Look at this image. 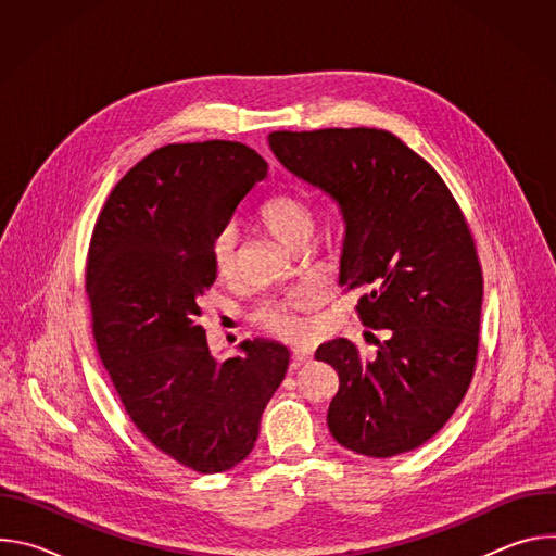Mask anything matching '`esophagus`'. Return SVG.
I'll list each match as a JSON object with an SVG mask.
<instances>
[{"label":"esophagus","instance_id":"esophagus-1","mask_svg":"<svg viewBox=\"0 0 556 556\" xmlns=\"http://www.w3.org/2000/svg\"><path fill=\"white\" fill-rule=\"evenodd\" d=\"M292 358H294V365H303V363H307L312 358V352L307 348H296L292 352Z\"/></svg>","mask_w":556,"mask_h":556}]
</instances>
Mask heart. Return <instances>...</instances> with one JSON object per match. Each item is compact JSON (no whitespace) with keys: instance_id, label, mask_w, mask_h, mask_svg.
Segmentation results:
<instances>
[{"instance_id":"1","label":"heart","mask_w":556,"mask_h":556,"mask_svg":"<svg viewBox=\"0 0 556 556\" xmlns=\"http://www.w3.org/2000/svg\"><path fill=\"white\" fill-rule=\"evenodd\" d=\"M255 219L264 230H268L277 242L288 249L303 244L312 235L314 215L305 200L294 193L277 191L268 195L257 213ZM211 264L217 277H230L235 270V232L232 228H222L211 242ZM319 294L312 288H299L286 299L279 301H264L255 307L253 321L283 339H294L301 334V319L299 314L314 307L319 303Z\"/></svg>"}]
</instances>
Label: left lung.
I'll return each instance as SVG.
<instances>
[{
  "instance_id": "left-lung-1",
  "label": "left lung",
  "mask_w": 556,
  "mask_h": 556,
  "mask_svg": "<svg viewBox=\"0 0 556 556\" xmlns=\"http://www.w3.org/2000/svg\"><path fill=\"white\" fill-rule=\"evenodd\" d=\"M268 142L339 202L341 286L365 290L363 326L389 330L374 358L348 339L316 350L339 374L330 433L369 457L414 451L455 414L478 363L484 279L466 217L425 157L384 129L273 131Z\"/></svg>"
}]
</instances>
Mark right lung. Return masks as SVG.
I'll return each mask as SVG.
<instances>
[{"label":"right lung","instance_id":"1","mask_svg":"<svg viewBox=\"0 0 556 556\" xmlns=\"http://www.w3.org/2000/svg\"><path fill=\"white\" fill-rule=\"evenodd\" d=\"M266 172L235 140L165 144L118 180L90 240L92 334L118 399L157 451L198 472L249 457L290 361L281 343L247 341L217 363L200 324L213 237Z\"/></svg>","mask_w":556,"mask_h":556}]
</instances>
